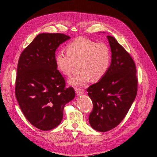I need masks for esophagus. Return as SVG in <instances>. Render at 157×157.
<instances>
[{
	"instance_id": "esophagus-1",
	"label": "esophagus",
	"mask_w": 157,
	"mask_h": 157,
	"mask_svg": "<svg viewBox=\"0 0 157 157\" xmlns=\"http://www.w3.org/2000/svg\"><path fill=\"white\" fill-rule=\"evenodd\" d=\"M75 92H76V94L77 95H81L82 94H83L84 92H85L84 90L80 89V88H77L75 89Z\"/></svg>"
}]
</instances>
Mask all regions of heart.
<instances>
[{"label":"heart","instance_id":"obj_1","mask_svg":"<svg viewBox=\"0 0 157 157\" xmlns=\"http://www.w3.org/2000/svg\"><path fill=\"white\" fill-rule=\"evenodd\" d=\"M56 67L65 76H69L77 63L80 71L69 80L74 86H83L92 79H101L108 71L111 62V52L108 46L79 37L56 55Z\"/></svg>","mask_w":157,"mask_h":157}]
</instances>
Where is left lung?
<instances>
[{"mask_svg":"<svg viewBox=\"0 0 157 157\" xmlns=\"http://www.w3.org/2000/svg\"><path fill=\"white\" fill-rule=\"evenodd\" d=\"M107 38L112 53L111 65L105 75L87 89L93 102L90 124L101 132L116 127L125 118L136 98L138 83L132 58L114 37Z\"/></svg>","mask_w":157,"mask_h":157,"instance_id":"8db88e82","label":"left lung"}]
</instances>
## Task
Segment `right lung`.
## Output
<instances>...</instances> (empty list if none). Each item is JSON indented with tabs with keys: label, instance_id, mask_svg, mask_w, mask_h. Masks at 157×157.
Masks as SVG:
<instances>
[{
	"label": "right lung",
	"instance_id": "1",
	"mask_svg": "<svg viewBox=\"0 0 157 157\" xmlns=\"http://www.w3.org/2000/svg\"><path fill=\"white\" fill-rule=\"evenodd\" d=\"M70 38L59 33L40 34L20 56L16 98L24 116L41 130L59 125L65 105L75 97L72 87L65 88V79L55 62L56 49Z\"/></svg>",
	"mask_w": 157,
	"mask_h": 157
}]
</instances>
